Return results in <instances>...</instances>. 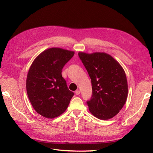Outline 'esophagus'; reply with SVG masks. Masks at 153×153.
<instances>
[{
    "mask_svg": "<svg viewBox=\"0 0 153 153\" xmlns=\"http://www.w3.org/2000/svg\"><path fill=\"white\" fill-rule=\"evenodd\" d=\"M76 94L77 95H79V94H80V91L79 90H76Z\"/></svg>",
    "mask_w": 153,
    "mask_h": 153,
    "instance_id": "34e87169",
    "label": "esophagus"
}]
</instances>
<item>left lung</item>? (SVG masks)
<instances>
[{"mask_svg": "<svg viewBox=\"0 0 153 153\" xmlns=\"http://www.w3.org/2000/svg\"><path fill=\"white\" fill-rule=\"evenodd\" d=\"M78 55L91 81L92 96L87 101L90 112L100 120L113 118L123 108L128 97L124 70L105 53L79 52Z\"/></svg>", "mask_w": 153, "mask_h": 153, "instance_id": "obj_1", "label": "left lung"}]
</instances>
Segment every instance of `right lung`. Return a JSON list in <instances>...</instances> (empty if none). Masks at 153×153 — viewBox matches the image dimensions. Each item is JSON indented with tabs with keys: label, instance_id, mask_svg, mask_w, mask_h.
<instances>
[{
	"label": "right lung",
	"instance_id": "1",
	"mask_svg": "<svg viewBox=\"0 0 153 153\" xmlns=\"http://www.w3.org/2000/svg\"><path fill=\"white\" fill-rule=\"evenodd\" d=\"M74 55V51L51 48L42 52L30 66L27 96L35 111L45 118H54L64 113L74 95L61 74Z\"/></svg>",
	"mask_w": 153,
	"mask_h": 153
}]
</instances>
